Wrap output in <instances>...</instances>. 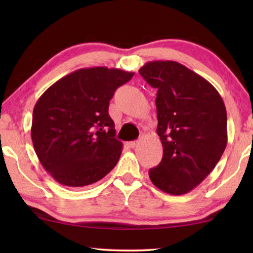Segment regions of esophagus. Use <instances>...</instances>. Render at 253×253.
<instances>
[{"instance_id":"esophagus-1","label":"esophagus","mask_w":253,"mask_h":253,"mask_svg":"<svg viewBox=\"0 0 253 253\" xmlns=\"http://www.w3.org/2000/svg\"><path fill=\"white\" fill-rule=\"evenodd\" d=\"M138 144H139V142H137V140H136V142H129L127 145H128V146H129L130 148H135Z\"/></svg>"}]
</instances>
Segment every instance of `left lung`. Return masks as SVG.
Here are the masks:
<instances>
[{"label": "left lung", "instance_id": "8db88e82", "mask_svg": "<svg viewBox=\"0 0 253 253\" xmlns=\"http://www.w3.org/2000/svg\"><path fill=\"white\" fill-rule=\"evenodd\" d=\"M139 74L157 89V135L163 158L148 172L172 195L186 194L215 168L228 144L226 110L213 85L176 61H149Z\"/></svg>", "mask_w": 253, "mask_h": 253}]
</instances>
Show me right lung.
I'll use <instances>...</instances> for the list:
<instances>
[{
	"instance_id": "obj_1",
	"label": "right lung",
	"mask_w": 253,
	"mask_h": 253,
	"mask_svg": "<svg viewBox=\"0 0 253 253\" xmlns=\"http://www.w3.org/2000/svg\"><path fill=\"white\" fill-rule=\"evenodd\" d=\"M135 72L83 68L59 79L33 109L31 137L41 165L65 186L80 187L105 177L121 157L109 100Z\"/></svg>"
}]
</instances>
